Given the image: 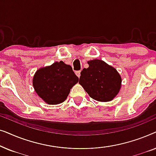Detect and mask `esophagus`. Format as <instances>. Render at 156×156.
Instances as JSON below:
<instances>
[{
	"label": "esophagus",
	"instance_id": "obj_1",
	"mask_svg": "<svg viewBox=\"0 0 156 156\" xmlns=\"http://www.w3.org/2000/svg\"><path fill=\"white\" fill-rule=\"evenodd\" d=\"M76 76H78V77H80V75H81V71H76Z\"/></svg>",
	"mask_w": 156,
	"mask_h": 156
}]
</instances>
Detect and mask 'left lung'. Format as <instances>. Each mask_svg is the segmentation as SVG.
<instances>
[{"label": "left lung", "mask_w": 156, "mask_h": 156, "mask_svg": "<svg viewBox=\"0 0 156 156\" xmlns=\"http://www.w3.org/2000/svg\"><path fill=\"white\" fill-rule=\"evenodd\" d=\"M89 67L81 72L79 83L92 99L109 101L121 88V78L116 69L100 59L89 61Z\"/></svg>", "instance_id": "left-lung-1"}]
</instances>
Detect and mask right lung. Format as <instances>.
<instances>
[{
	"label": "right lung",
	"mask_w": 156,
	"mask_h": 156,
	"mask_svg": "<svg viewBox=\"0 0 156 156\" xmlns=\"http://www.w3.org/2000/svg\"><path fill=\"white\" fill-rule=\"evenodd\" d=\"M78 80L71 66L60 61L38 69L33 77V87L46 103L58 104L67 99Z\"/></svg>",
	"instance_id": "right-lung-1"
}]
</instances>
